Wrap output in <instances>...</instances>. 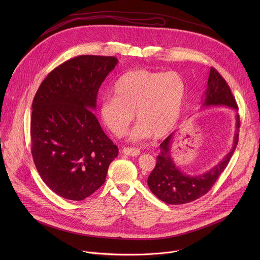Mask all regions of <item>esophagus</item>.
Returning <instances> with one entry per match:
<instances>
[{
    "instance_id": "1",
    "label": "esophagus",
    "mask_w": 260,
    "mask_h": 260,
    "mask_svg": "<svg viewBox=\"0 0 260 260\" xmlns=\"http://www.w3.org/2000/svg\"><path fill=\"white\" fill-rule=\"evenodd\" d=\"M122 153L129 156H138L140 154V149L138 148H126L124 147L122 149Z\"/></svg>"
}]
</instances>
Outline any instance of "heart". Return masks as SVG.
I'll use <instances>...</instances> for the list:
<instances>
[{"mask_svg": "<svg viewBox=\"0 0 260 260\" xmlns=\"http://www.w3.org/2000/svg\"><path fill=\"white\" fill-rule=\"evenodd\" d=\"M114 95L100 105L104 124L116 136L125 134L134 120L139 122L132 138L142 140L153 135L164 138L175 127L182 111L186 85L176 72L137 69L126 72L116 81Z\"/></svg>", "mask_w": 260, "mask_h": 260, "instance_id": "heart-1", "label": "heart"}]
</instances>
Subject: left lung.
I'll return each instance as SVG.
<instances>
[{
  "instance_id": "8db88e82",
  "label": "left lung",
  "mask_w": 260,
  "mask_h": 260,
  "mask_svg": "<svg viewBox=\"0 0 260 260\" xmlns=\"http://www.w3.org/2000/svg\"><path fill=\"white\" fill-rule=\"evenodd\" d=\"M209 107H228L236 111V131L232 149L210 170L202 174L189 175L183 173L174 161L171 147L175 132L172 133L159 145L160 153L156 156V166L147 181L152 193L169 205L187 204L205 196L228 167L235 152L240 128L238 106L229 84L214 68L210 70L208 87L202 100V108Z\"/></svg>"
}]
</instances>
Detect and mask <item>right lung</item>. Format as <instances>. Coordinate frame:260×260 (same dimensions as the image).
Instances as JSON below:
<instances>
[{
	"label": "right lung",
	"instance_id": "obj_1",
	"mask_svg": "<svg viewBox=\"0 0 260 260\" xmlns=\"http://www.w3.org/2000/svg\"><path fill=\"white\" fill-rule=\"evenodd\" d=\"M117 62L100 55L69 59L48 74L34 98V162L44 183L63 199L82 201L92 194L118 155L92 112L100 86Z\"/></svg>",
	"mask_w": 260,
	"mask_h": 260
}]
</instances>
